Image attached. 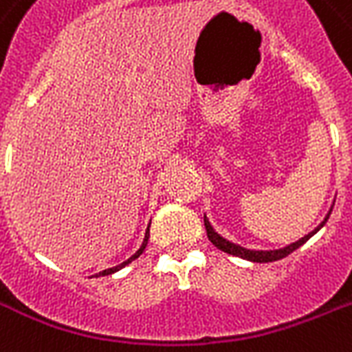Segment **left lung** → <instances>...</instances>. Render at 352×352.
<instances>
[{
	"label": "left lung",
	"instance_id": "obj_1",
	"mask_svg": "<svg viewBox=\"0 0 352 352\" xmlns=\"http://www.w3.org/2000/svg\"><path fill=\"white\" fill-rule=\"evenodd\" d=\"M331 212H332V208L329 210V214L325 216V219H323V221H321V223H319L318 227L312 230V232H308L307 236H302L301 240L294 241V243H289V245H286V248H283V249H273V251H256V249H245V248H241V245H238V243H232V241L225 240L223 236L218 234V232L214 230V227H212L210 221H208L205 216L206 236H208V240H210L212 243H214V245L219 249V251H223V253L234 254V256H240V258H243V260H251V262H275V260H280V258H284V256H288L289 253H294L295 249H299L302 243H305V241L310 240V238H312V236L327 223V219H329V216H331Z\"/></svg>",
	"mask_w": 352,
	"mask_h": 352
}]
</instances>
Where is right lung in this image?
Returning <instances> with one entry per match:
<instances>
[{"instance_id": "right-lung-1", "label": "right lung", "mask_w": 352, "mask_h": 352, "mask_svg": "<svg viewBox=\"0 0 352 352\" xmlns=\"http://www.w3.org/2000/svg\"><path fill=\"white\" fill-rule=\"evenodd\" d=\"M147 240H149V227H147L146 236H144V241H142L140 249H138V251H136V253H134L133 256H131V258H127V260H125V262H122V264L114 265V267H109V270H103V272L96 273V275H94V277H104V275H112V273L120 272V270H122V267H125V265H127V264H131V262H133V260L138 258V256H140V254L144 253V251H146V248H147Z\"/></svg>"}]
</instances>
